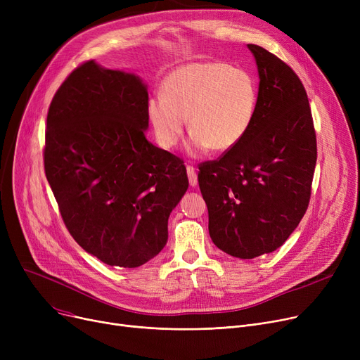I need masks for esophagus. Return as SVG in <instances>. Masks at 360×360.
I'll list each match as a JSON object with an SVG mask.
<instances>
[{"label": "esophagus", "mask_w": 360, "mask_h": 360, "mask_svg": "<svg viewBox=\"0 0 360 360\" xmlns=\"http://www.w3.org/2000/svg\"><path fill=\"white\" fill-rule=\"evenodd\" d=\"M186 174H188V181H190V185L197 186L198 178H197V174H195V169L193 166H186Z\"/></svg>", "instance_id": "esophagus-1"}]
</instances>
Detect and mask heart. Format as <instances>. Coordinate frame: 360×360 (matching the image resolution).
<instances>
[{
  "label": "heart",
  "mask_w": 360,
  "mask_h": 360,
  "mask_svg": "<svg viewBox=\"0 0 360 360\" xmlns=\"http://www.w3.org/2000/svg\"><path fill=\"white\" fill-rule=\"evenodd\" d=\"M258 106L252 75L221 61H195L178 67L163 82L162 91L147 102L148 122L158 143L174 148L188 124V151L200 156L214 148H235L250 132Z\"/></svg>",
  "instance_id": "1"
}]
</instances>
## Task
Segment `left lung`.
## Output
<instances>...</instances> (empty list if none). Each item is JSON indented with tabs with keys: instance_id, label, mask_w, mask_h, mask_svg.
<instances>
[{
	"instance_id": "1",
	"label": "left lung",
	"mask_w": 360,
	"mask_h": 360,
	"mask_svg": "<svg viewBox=\"0 0 360 360\" xmlns=\"http://www.w3.org/2000/svg\"><path fill=\"white\" fill-rule=\"evenodd\" d=\"M258 68V106L235 148L200 166L216 247L251 259L280 248L304 217L316 163V139L304 84L276 55L248 45Z\"/></svg>"
}]
</instances>
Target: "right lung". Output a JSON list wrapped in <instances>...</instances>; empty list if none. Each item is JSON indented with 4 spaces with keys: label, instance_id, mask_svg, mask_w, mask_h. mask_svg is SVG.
<instances>
[{
    "label": "right lung",
    "instance_id": "obj_1",
    "mask_svg": "<svg viewBox=\"0 0 360 360\" xmlns=\"http://www.w3.org/2000/svg\"><path fill=\"white\" fill-rule=\"evenodd\" d=\"M147 84L96 61L75 68L51 102L45 174L68 232L112 267L136 269L167 242L188 190L184 162L146 139Z\"/></svg>",
    "mask_w": 360,
    "mask_h": 360
}]
</instances>
